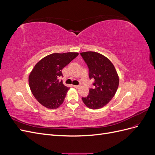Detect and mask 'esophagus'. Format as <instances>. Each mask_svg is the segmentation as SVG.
Here are the masks:
<instances>
[{
	"label": "esophagus",
	"instance_id": "esophagus-1",
	"mask_svg": "<svg viewBox=\"0 0 155 155\" xmlns=\"http://www.w3.org/2000/svg\"><path fill=\"white\" fill-rule=\"evenodd\" d=\"M73 87L74 88H79V87H80V86H79V85H73Z\"/></svg>",
	"mask_w": 155,
	"mask_h": 155
}]
</instances>
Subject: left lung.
Returning <instances> with one entry per match:
<instances>
[{
  "mask_svg": "<svg viewBox=\"0 0 155 155\" xmlns=\"http://www.w3.org/2000/svg\"><path fill=\"white\" fill-rule=\"evenodd\" d=\"M88 68V76L93 79V88L89 89L82 100L88 108L97 109L104 107L114 97L119 85V78L114 65L104 55L94 51L80 54Z\"/></svg>",
  "mask_w": 155,
  "mask_h": 155,
  "instance_id": "1",
  "label": "left lung"
}]
</instances>
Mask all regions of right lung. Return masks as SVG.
I'll return each mask as SVG.
<instances>
[{
    "mask_svg": "<svg viewBox=\"0 0 155 155\" xmlns=\"http://www.w3.org/2000/svg\"><path fill=\"white\" fill-rule=\"evenodd\" d=\"M78 55V53L52 54L37 63L31 72L29 85L35 99L44 107L55 109L61 105L68 87L59 82L62 69Z\"/></svg>",
    "mask_w": 155,
    "mask_h": 155,
    "instance_id": "1",
    "label": "right lung"
}]
</instances>
